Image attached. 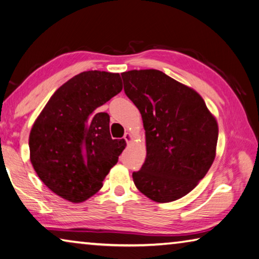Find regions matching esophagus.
<instances>
[{"instance_id":"esophagus-1","label":"esophagus","mask_w":259,"mask_h":259,"mask_svg":"<svg viewBox=\"0 0 259 259\" xmlns=\"http://www.w3.org/2000/svg\"><path fill=\"white\" fill-rule=\"evenodd\" d=\"M124 140H125V141H126L127 143L132 142V140H133L132 134H131V133H125V135H124Z\"/></svg>"}]
</instances>
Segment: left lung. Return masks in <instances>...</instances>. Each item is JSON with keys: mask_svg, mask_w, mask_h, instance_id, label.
Returning a JSON list of instances; mask_svg holds the SVG:
<instances>
[{"mask_svg": "<svg viewBox=\"0 0 259 259\" xmlns=\"http://www.w3.org/2000/svg\"><path fill=\"white\" fill-rule=\"evenodd\" d=\"M125 94L141 112L147 158L135 187L156 202L184 197L215 159L219 126L196 91L156 69L121 74Z\"/></svg>", "mask_w": 259, "mask_h": 259, "instance_id": "1", "label": "left lung"}]
</instances>
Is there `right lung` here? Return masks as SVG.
<instances>
[{
  "mask_svg": "<svg viewBox=\"0 0 259 259\" xmlns=\"http://www.w3.org/2000/svg\"><path fill=\"white\" fill-rule=\"evenodd\" d=\"M121 89L119 74L80 72L54 92L31 127V165L66 200L81 202L97 193L125 149L124 139H111L110 117L98 110Z\"/></svg>",
  "mask_w": 259,
  "mask_h": 259,
  "instance_id": "obj_1",
  "label": "right lung"
}]
</instances>
